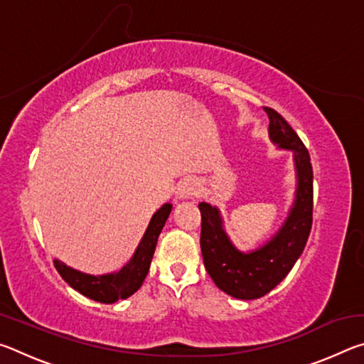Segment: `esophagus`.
<instances>
[{"label": "esophagus", "instance_id": "34e87169", "mask_svg": "<svg viewBox=\"0 0 364 364\" xmlns=\"http://www.w3.org/2000/svg\"><path fill=\"white\" fill-rule=\"evenodd\" d=\"M199 194V184L194 180H183L180 181L176 188V197L178 199H191Z\"/></svg>", "mask_w": 364, "mask_h": 364}]
</instances>
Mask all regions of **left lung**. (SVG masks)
<instances>
[{
    "label": "left lung",
    "instance_id": "1",
    "mask_svg": "<svg viewBox=\"0 0 364 364\" xmlns=\"http://www.w3.org/2000/svg\"><path fill=\"white\" fill-rule=\"evenodd\" d=\"M269 119V139L294 152L297 191L289 217L267 244L252 252L234 247L223 230L220 210L200 202V250L207 273L218 289L234 299L254 300L279 284L305 249L313 223V168L299 134L271 107H263Z\"/></svg>",
    "mask_w": 364,
    "mask_h": 364
}]
</instances>
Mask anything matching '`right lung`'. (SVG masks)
I'll return each instance as SVG.
<instances>
[{"label": "right lung", "instance_id": "right-lung-1", "mask_svg": "<svg viewBox=\"0 0 364 364\" xmlns=\"http://www.w3.org/2000/svg\"><path fill=\"white\" fill-rule=\"evenodd\" d=\"M170 212L171 204H164L152 215L149 226H147L132 260L117 273L102 276L86 274L67 267L59 260H54V267L67 284L91 300L101 301V304H114L120 299H128L143 286L146 276L149 273L159 234L162 231Z\"/></svg>", "mask_w": 364, "mask_h": 364}]
</instances>
